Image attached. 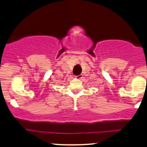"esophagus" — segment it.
Here are the masks:
<instances>
[{"mask_svg":"<svg viewBox=\"0 0 147 147\" xmlns=\"http://www.w3.org/2000/svg\"><path fill=\"white\" fill-rule=\"evenodd\" d=\"M82 77H83V76H82V74H80V75L77 76H76V79H79V80H80V79L82 78Z\"/></svg>","mask_w":147,"mask_h":147,"instance_id":"esophagus-1","label":"esophagus"}]
</instances>
